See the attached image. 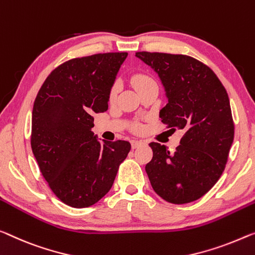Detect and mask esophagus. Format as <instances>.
<instances>
[{"instance_id": "obj_1", "label": "esophagus", "mask_w": 255, "mask_h": 255, "mask_svg": "<svg viewBox=\"0 0 255 255\" xmlns=\"http://www.w3.org/2000/svg\"><path fill=\"white\" fill-rule=\"evenodd\" d=\"M130 143H131V147H132V149H137V147H139L140 145H143V142H142V140H136V139H132Z\"/></svg>"}]
</instances>
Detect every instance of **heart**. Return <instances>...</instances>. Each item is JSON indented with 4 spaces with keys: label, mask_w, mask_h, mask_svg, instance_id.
I'll return each instance as SVG.
<instances>
[{
    "label": "heart",
    "mask_w": 255,
    "mask_h": 255,
    "mask_svg": "<svg viewBox=\"0 0 255 255\" xmlns=\"http://www.w3.org/2000/svg\"><path fill=\"white\" fill-rule=\"evenodd\" d=\"M151 83H154V80L152 79L149 74L140 73L139 72V73H135L131 77V85L134 86V88L137 91L145 88L146 86L151 85ZM116 93H117V87H113L111 93H110V98H111V100H113V98L116 97Z\"/></svg>",
    "instance_id": "b5f03b06"
}]
</instances>
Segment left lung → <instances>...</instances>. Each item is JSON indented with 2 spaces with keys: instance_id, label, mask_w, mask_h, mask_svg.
I'll use <instances>...</instances> for the list:
<instances>
[{
  "instance_id": "left-lung-1",
  "label": "left lung",
  "mask_w": 255,
  "mask_h": 255,
  "mask_svg": "<svg viewBox=\"0 0 255 255\" xmlns=\"http://www.w3.org/2000/svg\"><path fill=\"white\" fill-rule=\"evenodd\" d=\"M135 56L153 68L165 88L168 103L159 112L161 123L183 132L174 153L150 143L153 157L145 166L150 183L168 203H191L219 181L234 142L227 90L210 67L190 56L147 51Z\"/></svg>"
}]
</instances>
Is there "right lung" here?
Listing matches in <instances>:
<instances>
[{
  "label": "right lung",
  "instance_id": "right-lung-1",
  "mask_svg": "<svg viewBox=\"0 0 255 255\" xmlns=\"http://www.w3.org/2000/svg\"><path fill=\"white\" fill-rule=\"evenodd\" d=\"M127 55L106 52L67 60L48 75L34 102L33 154L52 192L71 207H89L103 198L130 151L127 140L101 143L91 131L93 116L109 108Z\"/></svg>",
  "mask_w": 255,
  "mask_h": 255
}]
</instances>
